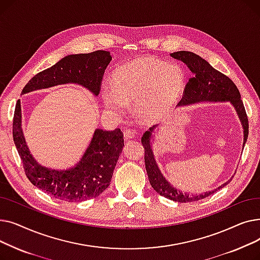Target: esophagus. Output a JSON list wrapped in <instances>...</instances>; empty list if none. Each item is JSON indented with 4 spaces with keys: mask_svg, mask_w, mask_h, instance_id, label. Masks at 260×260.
<instances>
[{
    "mask_svg": "<svg viewBox=\"0 0 260 260\" xmlns=\"http://www.w3.org/2000/svg\"><path fill=\"white\" fill-rule=\"evenodd\" d=\"M123 134H124V138H125V139H132V138L136 137V132H135L134 129H131V128L124 129V132H123Z\"/></svg>",
    "mask_w": 260,
    "mask_h": 260,
    "instance_id": "1",
    "label": "esophagus"
}]
</instances>
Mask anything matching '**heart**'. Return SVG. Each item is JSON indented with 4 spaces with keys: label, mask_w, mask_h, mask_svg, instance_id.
I'll return each mask as SVG.
<instances>
[{
    "label": "heart",
    "mask_w": 260,
    "mask_h": 260,
    "mask_svg": "<svg viewBox=\"0 0 260 260\" xmlns=\"http://www.w3.org/2000/svg\"><path fill=\"white\" fill-rule=\"evenodd\" d=\"M183 82V72L177 64L140 58L118 68L112 85L104 87L103 98L115 114H122L126 103L134 102L142 118L158 119L178 98Z\"/></svg>",
    "instance_id": "b5f03b06"
}]
</instances>
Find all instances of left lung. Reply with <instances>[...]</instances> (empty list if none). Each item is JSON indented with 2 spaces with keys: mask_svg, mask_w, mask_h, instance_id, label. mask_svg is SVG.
Listing matches in <instances>:
<instances>
[{
  "mask_svg": "<svg viewBox=\"0 0 260 260\" xmlns=\"http://www.w3.org/2000/svg\"><path fill=\"white\" fill-rule=\"evenodd\" d=\"M171 56L175 59L181 60L184 62L190 71L193 73V77L189 78L187 83L184 87L183 95L181 101L178 105H186L189 103H195L199 101H230L234 105L236 111L241 120L243 132H244V143L247 142L248 135H249V120L243 102L240 98V92L228 76L218 72L212 67L206 60L199 57L198 54L190 52V51H177L171 53ZM153 126L148 132H146L141 139V142L144 146V161H145V169L147 172L148 180L153 188L161 196H165L174 201L178 202H192L209 197L214 194L216 190L226 185L230 181L225 182L221 186L212 190V192H207L203 195L199 196H190L181 193L180 190L172 186L163 175L160 173L156 161L153 156V152L151 148V143H149V138H151V132L154 129Z\"/></svg>",
  "mask_w": 260,
  "mask_h": 260,
  "instance_id": "left-lung-1",
  "label": "left lung"
}]
</instances>
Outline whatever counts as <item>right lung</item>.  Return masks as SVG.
<instances>
[{
  "mask_svg": "<svg viewBox=\"0 0 260 260\" xmlns=\"http://www.w3.org/2000/svg\"><path fill=\"white\" fill-rule=\"evenodd\" d=\"M112 57L108 51L70 54L47 70L34 76L22 93L64 83H78L98 95L102 79ZM12 136L28 180L43 192L65 201L80 202L98 197L111 183L119 155L124 146L123 133L97 129L86 152L76 166L67 171L48 170L39 166L29 154L21 128L20 100L16 104Z\"/></svg>",
  "mask_w": 260,
  "mask_h": 260,
  "instance_id": "obj_1",
  "label": "right lung"
}]
</instances>
